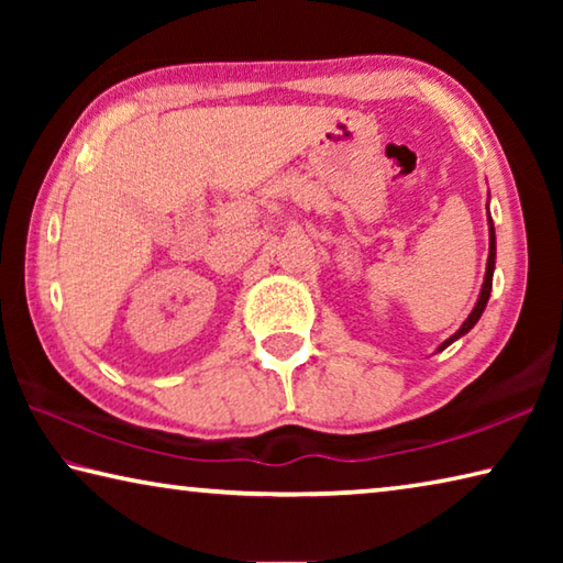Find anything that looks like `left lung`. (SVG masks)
<instances>
[{"mask_svg":"<svg viewBox=\"0 0 563 563\" xmlns=\"http://www.w3.org/2000/svg\"><path fill=\"white\" fill-rule=\"evenodd\" d=\"M494 263H497V235H494V223H492V216H489V258H487V273H484V283H482V292H479V298H476V305H474V310L470 312V318H466L464 322H462V328L454 332L452 338H446L440 347H437V352H442L444 347H450L454 340H460L462 335H466V332H470L476 322H479V318H482V312H484V308H487V300H489V295H492V278H494Z\"/></svg>","mask_w":563,"mask_h":563,"instance_id":"left-lung-1","label":"left lung"}]
</instances>
